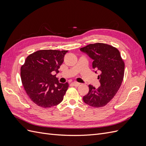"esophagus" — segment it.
I'll return each instance as SVG.
<instances>
[{
    "mask_svg": "<svg viewBox=\"0 0 146 146\" xmlns=\"http://www.w3.org/2000/svg\"><path fill=\"white\" fill-rule=\"evenodd\" d=\"M71 84L73 86H78V85H80V83L78 82H72Z\"/></svg>",
    "mask_w": 146,
    "mask_h": 146,
    "instance_id": "esophagus-1",
    "label": "esophagus"
}]
</instances>
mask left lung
<instances>
[{
    "mask_svg": "<svg viewBox=\"0 0 146 146\" xmlns=\"http://www.w3.org/2000/svg\"><path fill=\"white\" fill-rule=\"evenodd\" d=\"M92 61V68L99 70L100 86L98 89L89 85V92L83 96L84 102L92 107H102L118 91L124 76L125 64L116 47L104 43L90 44L80 48Z\"/></svg>",
    "mask_w": 146,
    "mask_h": 146,
    "instance_id": "8db88e82",
    "label": "left lung"
}]
</instances>
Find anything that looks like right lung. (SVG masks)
I'll return each instance as SVG.
<instances>
[{"label": "right lung", "mask_w": 146, "mask_h": 146, "mask_svg": "<svg viewBox=\"0 0 146 146\" xmlns=\"http://www.w3.org/2000/svg\"><path fill=\"white\" fill-rule=\"evenodd\" d=\"M68 50H40L29 55L21 68L23 85L30 99L39 107L50 108L63 100L69 87L60 83L56 75Z\"/></svg>", "instance_id": "add662e5"}]
</instances>
